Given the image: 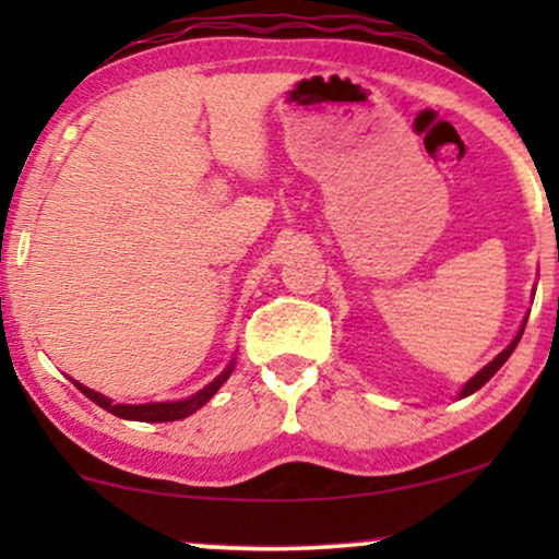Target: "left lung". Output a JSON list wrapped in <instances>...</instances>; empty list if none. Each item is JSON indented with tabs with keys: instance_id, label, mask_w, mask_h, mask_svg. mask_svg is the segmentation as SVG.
<instances>
[{
	"instance_id": "obj_1",
	"label": "left lung",
	"mask_w": 559,
	"mask_h": 559,
	"mask_svg": "<svg viewBox=\"0 0 559 559\" xmlns=\"http://www.w3.org/2000/svg\"><path fill=\"white\" fill-rule=\"evenodd\" d=\"M524 325H526V318L522 320V328H519V331H516V335H514V341H511V343H509V346H507V348H503V350H501V354L493 358V361H488V364L484 366V369H480V371L476 373V377H471L468 381H465V384H463V389H461V394H457V400H463V396H471L473 392H478V389H480V386H484V384H486V381H488V379H491V377H493V373H496V371H499L503 364H507V358H509L511 354H514L516 343H519V338H522V333H524Z\"/></svg>"
}]
</instances>
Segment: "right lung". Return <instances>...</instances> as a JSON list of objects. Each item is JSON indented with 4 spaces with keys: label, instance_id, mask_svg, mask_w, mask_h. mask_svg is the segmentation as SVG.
Listing matches in <instances>:
<instances>
[{
    "label": "right lung",
    "instance_id": "obj_1",
    "mask_svg": "<svg viewBox=\"0 0 559 559\" xmlns=\"http://www.w3.org/2000/svg\"><path fill=\"white\" fill-rule=\"evenodd\" d=\"M236 366V358H231V361L226 364V369L218 373L216 379L211 381V384H205L203 389H198L195 394L186 396V400H178V402H147V404H114V400H109V396H104L102 392H94V389L83 386L81 381L71 379L75 386L81 389L83 394L88 396L91 402L98 404V407L111 412V415H117L121 419H132V423H175V419H186L193 415V412H198L203 407L205 402L211 400L213 394L218 392L221 386H224V381L231 377Z\"/></svg>",
    "mask_w": 559,
    "mask_h": 559
}]
</instances>
